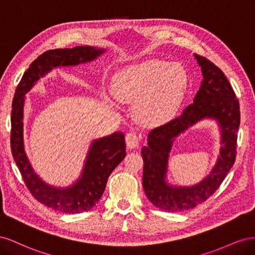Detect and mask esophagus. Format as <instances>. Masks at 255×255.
<instances>
[{"mask_svg": "<svg viewBox=\"0 0 255 255\" xmlns=\"http://www.w3.org/2000/svg\"><path fill=\"white\" fill-rule=\"evenodd\" d=\"M126 142L128 149H135L138 146V143H139V137L135 132H129L126 136Z\"/></svg>", "mask_w": 255, "mask_h": 255, "instance_id": "obj_1", "label": "esophagus"}]
</instances>
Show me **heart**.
<instances>
[{
  "instance_id": "b5f03b06",
  "label": "heart",
  "mask_w": 255,
  "mask_h": 255,
  "mask_svg": "<svg viewBox=\"0 0 255 255\" xmlns=\"http://www.w3.org/2000/svg\"><path fill=\"white\" fill-rule=\"evenodd\" d=\"M187 85L180 64L151 59L128 66L113 84V94L121 102L135 103L137 118L144 125L158 126L175 114Z\"/></svg>"
}]
</instances>
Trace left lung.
Instances as JSON below:
<instances>
[{"label": "left lung", "mask_w": 255, "mask_h": 255, "mask_svg": "<svg viewBox=\"0 0 255 255\" xmlns=\"http://www.w3.org/2000/svg\"><path fill=\"white\" fill-rule=\"evenodd\" d=\"M203 80L194 103L166 125L152 129L148 144L142 146V186L145 196L161 211L179 213L201 204L218 189L232 168L236 156L237 130L241 123L239 103L233 88L220 69L195 54ZM212 119L221 132V151L211 172L192 187H175L166 180L167 160L173 142L200 121Z\"/></svg>", "instance_id": "obj_1"}]
</instances>
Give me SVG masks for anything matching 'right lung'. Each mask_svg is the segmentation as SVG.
<instances>
[{
  "label": "right lung",
  "instance_id": "obj_1",
  "mask_svg": "<svg viewBox=\"0 0 255 255\" xmlns=\"http://www.w3.org/2000/svg\"><path fill=\"white\" fill-rule=\"evenodd\" d=\"M105 52V49L90 45L44 52L33 61L23 74L13 97L10 134L13 159L26 187L35 199L60 213L79 214L87 212L98 203L105 190L109 176L127 155L125 134L119 130L92 140L78 180L67 187L53 186L36 173L26 155L23 134L25 95L40 78H43L54 68L90 63Z\"/></svg>",
  "mask_w": 255,
  "mask_h": 255
}]
</instances>
